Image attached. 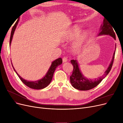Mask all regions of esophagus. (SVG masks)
<instances>
[{"mask_svg": "<svg viewBox=\"0 0 123 123\" xmlns=\"http://www.w3.org/2000/svg\"><path fill=\"white\" fill-rule=\"evenodd\" d=\"M62 62H67V58L66 57H64L62 58Z\"/></svg>", "mask_w": 123, "mask_h": 123, "instance_id": "34e87169", "label": "esophagus"}]
</instances>
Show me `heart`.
<instances>
[{"mask_svg":"<svg viewBox=\"0 0 123 123\" xmlns=\"http://www.w3.org/2000/svg\"><path fill=\"white\" fill-rule=\"evenodd\" d=\"M80 33V28L78 26L75 25L66 33L62 37V41L64 42H69L77 38ZM88 33L85 31L80 35L77 40L74 43L72 46L73 50L74 52L80 51L87 39Z\"/></svg>","mask_w":123,"mask_h":123,"instance_id":"obj_1","label":"heart"}]
</instances>
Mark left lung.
Wrapping results in <instances>:
<instances>
[{"mask_svg": "<svg viewBox=\"0 0 123 123\" xmlns=\"http://www.w3.org/2000/svg\"><path fill=\"white\" fill-rule=\"evenodd\" d=\"M113 28V27L112 28V26L109 23L108 21L105 18H104L103 24L100 25L99 32L98 36L109 35L115 39V35ZM115 49H116V48H115ZM115 52V51L113 53L112 59L110 62L109 67L105 71V72H104L103 75L102 76L98 78V79L94 80L87 79L86 77H85L83 75V74L81 73L80 69L79 63H78L77 60L72 59V60L71 61V62L73 66L72 74L70 77V83L72 86L74 88L77 89V90L82 91L90 90V89L97 86L110 72L113 63Z\"/></svg>", "mask_w": 123, "mask_h": 123, "instance_id": "8db88e82", "label": "left lung"}]
</instances>
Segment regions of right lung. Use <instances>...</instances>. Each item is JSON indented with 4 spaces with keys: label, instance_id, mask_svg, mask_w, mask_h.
I'll use <instances>...</instances> for the list:
<instances>
[{
    "label": "right lung",
    "instance_id": "add662e5",
    "mask_svg": "<svg viewBox=\"0 0 123 123\" xmlns=\"http://www.w3.org/2000/svg\"><path fill=\"white\" fill-rule=\"evenodd\" d=\"M19 19H18L16 21L15 24L13 26V27L12 29V31H11V33L10 39V46H11L14 33L15 31V29L18 24V22H19ZM62 58H58L56 59H55V61H54L52 62L51 66L50 67L49 70H48L47 73H46V75H44V76L43 78H42V79L37 80L36 81H28L27 80H25L23 79V78H22L19 74L17 73L15 69L13 67L12 64V65L13 66L14 70L15 71L17 75L18 76V77H19L20 80L22 81V82H23L25 85L27 86L31 89H36V90H40V89H42L46 88L50 84L52 80L53 74L56 68L57 67V66L61 65L62 64Z\"/></svg>",
    "mask_w": 123,
    "mask_h": 123
}]
</instances>
